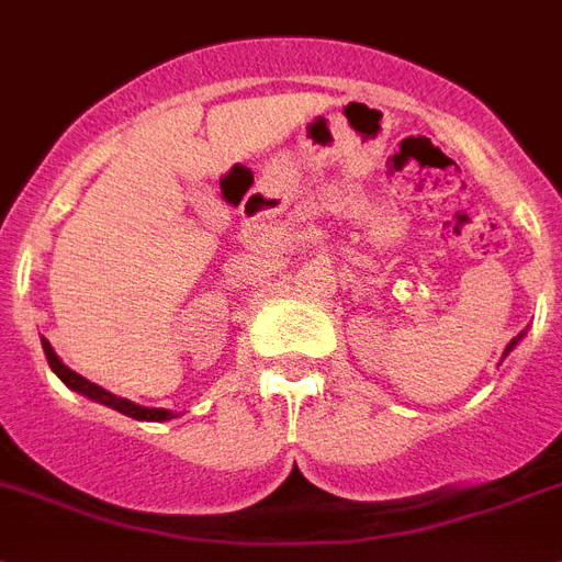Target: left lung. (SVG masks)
I'll list each match as a JSON object with an SVG mask.
<instances>
[{
  "label": "left lung",
  "instance_id": "1",
  "mask_svg": "<svg viewBox=\"0 0 562 562\" xmlns=\"http://www.w3.org/2000/svg\"><path fill=\"white\" fill-rule=\"evenodd\" d=\"M522 337H526V331H522V334H517V337H514V339H512V342H508V346H506V351H503V360H506L508 353H512V351H514V346H517V342H520V339H522Z\"/></svg>",
  "mask_w": 562,
  "mask_h": 562
}]
</instances>
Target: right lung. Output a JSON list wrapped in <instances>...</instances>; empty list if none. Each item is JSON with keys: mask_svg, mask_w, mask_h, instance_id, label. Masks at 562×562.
Masks as SVG:
<instances>
[{"mask_svg": "<svg viewBox=\"0 0 562 562\" xmlns=\"http://www.w3.org/2000/svg\"><path fill=\"white\" fill-rule=\"evenodd\" d=\"M42 351H45V360H48L50 371H54V374L59 376V380H63L70 391H77V394L88 397L91 403L108 405V408H113V412H120V414H125V417H134V419H145V423H165V419L177 417V414L168 412V408H145V405H136L125 397H116V394L105 391L102 385L91 383V380H85L82 374H77L74 369H68V366H65L59 357H56L54 346H50L45 337H42Z\"/></svg>", "mask_w": 562, "mask_h": 562, "instance_id": "right-lung-1", "label": "right lung"}]
</instances>
